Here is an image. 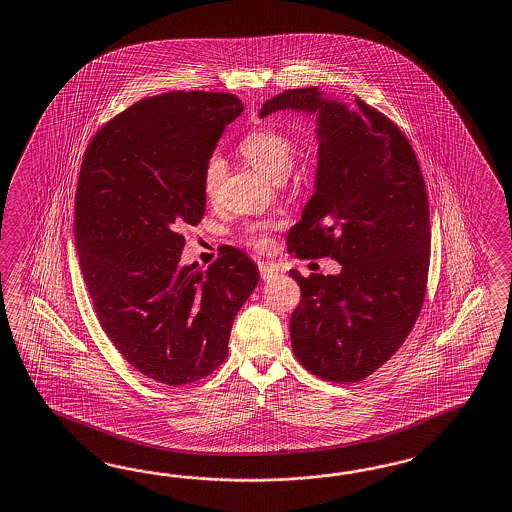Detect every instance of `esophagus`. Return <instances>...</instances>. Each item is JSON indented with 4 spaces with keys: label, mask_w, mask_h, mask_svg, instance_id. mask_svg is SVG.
Instances as JSON below:
<instances>
[{
    "label": "esophagus",
    "mask_w": 512,
    "mask_h": 512,
    "mask_svg": "<svg viewBox=\"0 0 512 512\" xmlns=\"http://www.w3.org/2000/svg\"><path fill=\"white\" fill-rule=\"evenodd\" d=\"M258 269H260V276L263 280H271V278L280 275V269L276 267L275 263H260Z\"/></svg>",
    "instance_id": "obj_1"
}]
</instances>
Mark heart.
I'll return each mask as SVG.
<instances>
[{"label": "heart", "mask_w": 512, "mask_h": 512, "mask_svg": "<svg viewBox=\"0 0 512 512\" xmlns=\"http://www.w3.org/2000/svg\"><path fill=\"white\" fill-rule=\"evenodd\" d=\"M239 152L254 169L263 172L276 184L288 180L297 167L295 141L275 128L262 126L247 133L239 143ZM224 174H226V161L219 154H211L210 158L206 159V165L202 171V189L206 197H217L223 185ZM269 230H271L269 224H247L241 230V239L254 249H263L267 245Z\"/></svg>", "instance_id": "heart-1"}]
</instances>
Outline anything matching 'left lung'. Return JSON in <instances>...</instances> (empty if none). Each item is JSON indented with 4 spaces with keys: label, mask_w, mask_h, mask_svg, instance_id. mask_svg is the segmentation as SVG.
Wrapping results in <instances>:
<instances>
[{
    "label": "left lung",
    "mask_w": 512,
    "mask_h": 512,
    "mask_svg": "<svg viewBox=\"0 0 512 512\" xmlns=\"http://www.w3.org/2000/svg\"><path fill=\"white\" fill-rule=\"evenodd\" d=\"M353 109L317 87L289 89L262 107L319 111L315 193L291 228L297 258H332L338 276H302L289 321L295 358L319 379L358 382L394 356L421 312L431 262L429 200L407 135L358 96Z\"/></svg>",
    "instance_id": "8db88e82"
}]
</instances>
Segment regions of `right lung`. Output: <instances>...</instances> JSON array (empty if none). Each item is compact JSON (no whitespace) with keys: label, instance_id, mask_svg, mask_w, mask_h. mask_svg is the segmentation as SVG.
Wrapping results in <instances>:
<instances>
[{"label":"right lung","instance_id":"1","mask_svg":"<svg viewBox=\"0 0 512 512\" xmlns=\"http://www.w3.org/2000/svg\"><path fill=\"white\" fill-rule=\"evenodd\" d=\"M241 111L224 92L148 96L105 122L81 161L74 237L94 312L126 362L167 386L223 364L258 284V267L234 247L204 273L180 263V228L206 210V159Z\"/></svg>","mask_w":512,"mask_h":512}]
</instances>
